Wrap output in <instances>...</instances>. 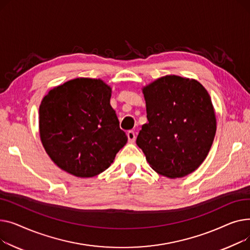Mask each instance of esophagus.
I'll use <instances>...</instances> for the list:
<instances>
[{
  "label": "esophagus",
  "instance_id": "34e87169",
  "mask_svg": "<svg viewBox=\"0 0 250 250\" xmlns=\"http://www.w3.org/2000/svg\"><path fill=\"white\" fill-rule=\"evenodd\" d=\"M127 137H128V140H129V142H134L135 141V138H136V136H135V133H134V131H132V130H130V131H128V133H127Z\"/></svg>",
  "mask_w": 250,
  "mask_h": 250
}]
</instances>
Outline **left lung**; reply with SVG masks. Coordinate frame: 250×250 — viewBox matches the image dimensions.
Returning <instances> with one entry per match:
<instances>
[{"label": "left lung", "mask_w": 250, "mask_h": 250, "mask_svg": "<svg viewBox=\"0 0 250 250\" xmlns=\"http://www.w3.org/2000/svg\"><path fill=\"white\" fill-rule=\"evenodd\" d=\"M148 123L136 143L150 167L169 179L195 171L216 134L210 95L196 80L169 75L142 87Z\"/></svg>", "instance_id": "1"}]
</instances>
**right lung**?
Wrapping results in <instances>:
<instances>
[{"label":"right lung","instance_id":"add662e5","mask_svg":"<svg viewBox=\"0 0 250 250\" xmlns=\"http://www.w3.org/2000/svg\"><path fill=\"white\" fill-rule=\"evenodd\" d=\"M111 94L104 81L78 78L42 99L40 139L58 167L78 178H92L111 166L128 139L110 105Z\"/></svg>","mask_w":250,"mask_h":250}]
</instances>
